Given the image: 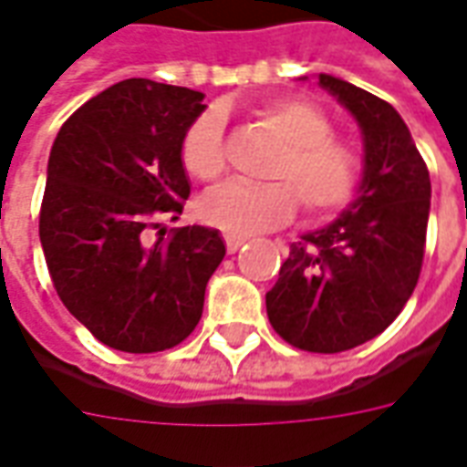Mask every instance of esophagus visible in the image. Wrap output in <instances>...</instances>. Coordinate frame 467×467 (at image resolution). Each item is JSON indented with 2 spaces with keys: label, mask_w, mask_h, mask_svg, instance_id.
I'll use <instances>...</instances> for the list:
<instances>
[{
  "label": "esophagus",
  "mask_w": 467,
  "mask_h": 467,
  "mask_svg": "<svg viewBox=\"0 0 467 467\" xmlns=\"http://www.w3.org/2000/svg\"><path fill=\"white\" fill-rule=\"evenodd\" d=\"M223 237H224V247H227V252H237L244 243H247V237H244V234L224 233Z\"/></svg>",
  "instance_id": "34e87169"
}]
</instances>
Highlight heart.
<instances>
[{
  "label": "heart",
  "mask_w": 467,
  "mask_h": 467,
  "mask_svg": "<svg viewBox=\"0 0 467 467\" xmlns=\"http://www.w3.org/2000/svg\"><path fill=\"white\" fill-rule=\"evenodd\" d=\"M257 116L286 143L269 168L272 182H223L200 198V217L227 233L250 234L289 223L299 200L312 217H327L347 205L358 185L361 155L347 138L331 133L327 113L302 99H275ZM223 130L217 109L202 110L185 128L181 163L190 178L213 182L223 175Z\"/></svg>",
  "instance_id": "1"
}]
</instances>
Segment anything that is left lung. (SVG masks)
I'll return each instance as SVG.
<instances>
[{
    "label": "left lung",
    "instance_id": "8db88e82",
    "mask_svg": "<svg viewBox=\"0 0 467 467\" xmlns=\"http://www.w3.org/2000/svg\"><path fill=\"white\" fill-rule=\"evenodd\" d=\"M364 133L358 200L324 230L289 247L267 317L279 337L314 354H339L379 337L400 314L420 277L431 178L391 103L319 74Z\"/></svg>",
    "mask_w": 467,
    "mask_h": 467
}]
</instances>
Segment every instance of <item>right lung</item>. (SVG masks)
<instances>
[{
  "mask_svg": "<svg viewBox=\"0 0 467 467\" xmlns=\"http://www.w3.org/2000/svg\"><path fill=\"white\" fill-rule=\"evenodd\" d=\"M202 93L126 78L86 101L51 146L39 237L58 299L110 348L178 347L202 317L207 279L224 257L213 227L148 243L155 217L181 215L190 182L185 128Z\"/></svg>",
  "mask_w": 467,
  "mask_h": 467,
  "instance_id": "add662e5",
  "label": "right lung"
}]
</instances>
